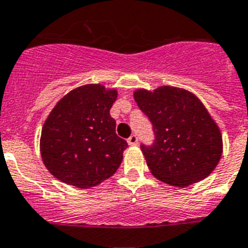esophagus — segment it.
<instances>
[{"label": "esophagus", "instance_id": "esophagus-1", "mask_svg": "<svg viewBox=\"0 0 248 248\" xmlns=\"http://www.w3.org/2000/svg\"><path fill=\"white\" fill-rule=\"evenodd\" d=\"M137 142H139V139H137L136 135H132V136H131L130 139L127 140V143H128V145H130V146L137 145Z\"/></svg>", "mask_w": 248, "mask_h": 248}]
</instances>
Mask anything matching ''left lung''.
I'll use <instances>...</instances> for the list:
<instances>
[{"label":"left lung","mask_w":248,"mask_h":248,"mask_svg":"<svg viewBox=\"0 0 248 248\" xmlns=\"http://www.w3.org/2000/svg\"><path fill=\"white\" fill-rule=\"evenodd\" d=\"M133 98L154 124L156 142L141 150L157 180L184 188L212 173L222 156V133L195 93L160 86L139 88Z\"/></svg>","instance_id":"8db88e82"}]
</instances>
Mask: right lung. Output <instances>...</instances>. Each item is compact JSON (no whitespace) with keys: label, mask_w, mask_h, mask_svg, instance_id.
I'll use <instances>...</instances> for the list:
<instances>
[{"label":"right lung","mask_w":248,"mask_h":248,"mask_svg":"<svg viewBox=\"0 0 248 248\" xmlns=\"http://www.w3.org/2000/svg\"><path fill=\"white\" fill-rule=\"evenodd\" d=\"M117 94L116 88L88 83L64 94L49 112L40 151L57 180L88 188L115 175L128 146L116 135V121L109 115Z\"/></svg>","instance_id":"add662e5"}]
</instances>
